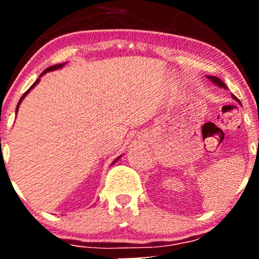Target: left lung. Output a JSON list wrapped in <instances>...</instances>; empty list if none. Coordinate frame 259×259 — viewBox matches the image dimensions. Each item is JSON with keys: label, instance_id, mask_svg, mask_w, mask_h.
I'll return each mask as SVG.
<instances>
[{"label": "left lung", "instance_id": "1", "mask_svg": "<svg viewBox=\"0 0 259 259\" xmlns=\"http://www.w3.org/2000/svg\"><path fill=\"white\" fill-rule=\"evenodd\" d=\"M207 79H209V80H210V81H212V82H213V84H215L217 86H219V88H223V89H228V88H227V85H225V84H224V81H222V80H221V79H219V78H217V76H212V75H208V76H207ZM233 99H234V100H236V101H237V99H236V97H235V96H234V95H233ZM239 102H240V101H239Z\"/></svg>", "mask_w": 259, "mask_h": 259}]
</instances>
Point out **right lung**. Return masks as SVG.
Masks as SVG:
<instances>
[{"mask_svg":"<svg viewBox=\"0 0 259 259\" xmlns=\"http://www.w3.org/2000/svg\"><path fill=\"white\" fill-rule=\"evenodd\" d=\"M65 63H59V64H55V65H52V67H49V68H47V69H45L44 70V72L42 73H41V75L40 76H38V79L36 80V81H35L34 82V84H32L31 86H30V88H29V90H26V92H25V94L24 95H23V96L22 97H20V100H19V102H18V105H17V108H16V112H18V109H19V105H20V103H22V101L23 100H24V97L26 96V95H28L29 94V92H30V90H31V89H34L35 88V86H36V84H38V81H40V78H41V76H42L44 75V74L45 73H47V72H53V70H57V69H61V68L62 67H63V65H64ZM120 158V156L119 157H118V158L117 159H115L114 160V162H113L112 163V164H114V163L115 162H117V160L118 159H119Z\"/></svg>","mask_w":259,"mask_h":259,"instance_id":"obj_1","label":"right lung"}]
</instances>
